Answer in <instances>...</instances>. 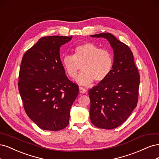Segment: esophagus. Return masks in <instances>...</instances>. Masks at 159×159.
<instances>
[{
	"instance_id": "esophagus-1",
	"label": "esophagus",
	"mask_w": 159,
	"mask_h": 159,
	"mask_svg": "<svg viewBox=\"0 0 159 159\" xmlns=\"http://www.w3.org/2000/svg\"><path fill=\"white\" fill-rule=\"evenodd\" d=\"M86 92V89H85L83 87H79V93L81 94H84Z\"/></svg>"
}]
</instances>
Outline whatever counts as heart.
Here are the masks:
<instances>
[{
    "label": "heart",
    "mask_w": 159,
    "mask_h": 159,
    "mask_svg": "<svg viewBox=\"0 0 159 159\" xmlns=\"http://www.w3.org/2000/svg\"><path fill=\"white\" fill-rule=\"evenodd\" d=\"M82 65L83 71L76 79V82L81 85L104 80L113 68L114 58L106 49H100L96 45L85 43L76 46L73 50V55H66L62 60L63 68L70 78L76 77Z\"/></svg>",
    "instance_id": "b5f03b06"
}]
</instances>
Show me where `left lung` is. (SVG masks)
<instances>
[{
  "instance_id": "8db88e82",
  "label": "left lung",
  "mask_w": 159,
  "mask_h": 159,
  "mask_svg": "<svg viewBox=\"0 0 159 159\" xmlns=\"http://www.w3.org/2000/svg\"><path fill=\"white\" fill-rule=\"evenodd\" d=\"M104 38L114 51V65L110 75L89 91L92 124L111 129L125 121L137 104L140 76L134 55L127 45L110 33L91 35Z\"/></svg>"
}]
</instances>
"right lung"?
I'll list each match as a JSON object with an SVG mask.
<instances>
[{"label":"right lung","instance_id":"right-lung-1","mask_svg":"<svg viewBox=\"0 0 159 159\" xmlns=\"http://www.w3.org/2000/svg\"><path fill=\"white\" fill-rule=\"evenodd\" d=\"M73 36L40 38L25 52L19 72L18 90L25 113L39 128L57 131L68 125L79 86L65 75L61 46Z\"/></svg>","mask_w":159,"mask_h":159}]
</instances>
